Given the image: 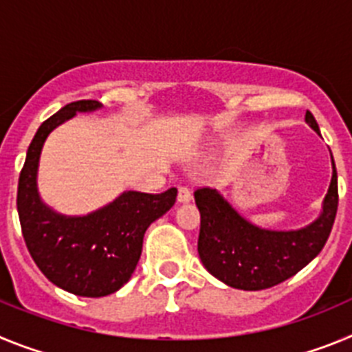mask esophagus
<instances>
[{"label": "esophagus", "instance_id": "34e87169", "mask_svg": "<svg viewBox=\"0 0 352 352\" xmlns=\"http://www.w3.org/2000/svg\"><path fill=\"white\" fill-rule=\"evenodd\" d=\"M192 192L186 186H179L178 188V203H190Z\"/></svg>", "mask_w": 352, "mask_h": 352}]
</instances>
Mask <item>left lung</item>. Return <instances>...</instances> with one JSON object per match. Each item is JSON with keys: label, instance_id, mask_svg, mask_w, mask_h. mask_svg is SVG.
<instances>
[{"label": "left lung", "instance_id": "left-lung-1", "mask_svg": "<svg viewBox=\"0 0 352 352\" xmlns=\"http://www.w3.org/2000/svg\"><path fill=\"white\" fill-rule=\"evenodd\" d=\"M310 129L321 135L310 111L305 114ZM331 183L322 210L301 229L275 231L252 223L214 188L195 190L201 213L197 252L204 268L229 287L261 291L287 280L322 250L335 222L338 206L337 167L331 157Z\"/></svg>", "mask_w": 352, "mask_h": 352}]
</instances>
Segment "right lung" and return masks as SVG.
<instances>
[{
  "mask_svg": "<svg viewBox=\"0 0 352 352\" xmlns=\"http://www.w3.org/2000/svg\"><path fill=\"white\" fill-rule=\"evenodd\" d=\"M98 109L102 104L96 100L72 102L43 121L28 148L17 188L21 229L40 272L58 287L86 298L113 294L130 280L146 229L174 206L178 195L176 188L164 194L126 190L113 203L79 217L58 213L43 203L36 183L43 142L77 113Z\"/></svg>",
  "mask_w": 352,
  "mask_h": 352,
  "instance_id": "right-lung-1",
  "label": "right lung"
}]
</instances>
